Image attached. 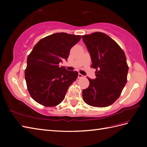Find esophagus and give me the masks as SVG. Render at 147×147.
<instances>
[{
    "instance_id": "1",
    "label": "esophagus",
    "mask_w": 147,
    "mask_h": 147,
    "mask_svg": "<svg viewBox=\"0 0 147 147\" xmlns=\"http://www.w3.org/2000/svg\"><path fill=\"white\" fill-rule=\"evenodd\" d=\"M83 77H84V76L83 75V74H80V73H79L78 75V78H83Z\"/></svg>"
}]
</instances>
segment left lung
Returning a JSON list of instances; mask_svg holds the SVG:
<instances>
[{"label": "left lung", "instance_id": "left-lung-1", "mask_svg": "<svg viewBox=\"0 0 147 147\" xmlns=\"http://www.w3.org/2000/svg\"><path fill=\"white\" fill-rule=\"evenodd\" d=\"M96 69V78H88L89 86L82 91L86 104L96 107L111 105L119 97L127 83L126 57L117 43L105 34L96 32L82 36Z\"/></svg>", "mask_w": 147, "mask_h": 147}]
</instances>
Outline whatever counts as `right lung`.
<instances>
[{
    "instance_id": "right-lung-1",
    "label": "right lung",
    "mask_w": 147,
    "mask_h": 147,
    "mask_svg": "<svg viewBox=\"0 0 147 147\" xmlns=\"http://www.w3.org/2000/svg\"><path fill=\"white\" fill-rule=\"evenodd\" d=\"M82 36L65 33L41 39L27 58L24 76L32 98L38 104L53 107L63 100L78 73L67 71L59 63L67 60L71 49Z\"/></svg>"
}]
</instances>
